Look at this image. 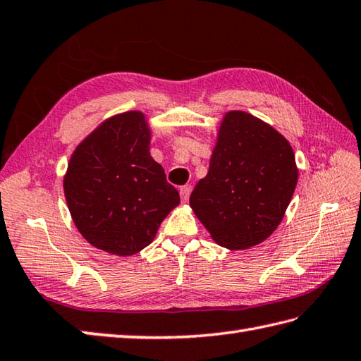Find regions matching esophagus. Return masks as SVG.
<instances>
[{"label":"esophagus","mask_w":361,"mask_h":361,"mask_svg":"<svg viewBox=\"0 0 361 361\" xmlns=\"http://www.w3.org/2000/svg\"><path fill=\"white\" fill-rule=\"evenodd\" d=\"M179 193H180V199H182V201L187 202L188 197H190V193H191V185H183V187H180Z\"/></svg>","instance_id":"34e87169"}]
</instances>
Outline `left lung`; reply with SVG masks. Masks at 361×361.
I'll return each mask as SVG.
<instances>
[{
	"label": "left lung",
	"instance_id": "1",
	"mask_svg": "<svg viewBox=\"0 0 361 361\" xmlns=\"http://www.w3.org/2000/svg\"><path fill=\"white\" fill-rule=\"evenodd\" d=\"M296 182L298 166L289 140L245 111H228L190 207L216 244L245 250L278 228Z\"/></svg>",
	"mask_w": 361,
	"mask_h": 361
}]
</instances>
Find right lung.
Masks as SVG:
<instances>
[{
    "label": "right lung",
    "instance_id": "add662e5",
    "mask_svg": "<svg viewBox=\"0 0 361 361\" xmlns=\"http://www.w3.org/2000/svg\"><path fill=\"white\" fill-rule=\"evenodd\" d=\"M151 128L142 111L106 120L78 143L63 178L77 230L99 250L139 253L180 202L149 154Z\"/></svg>",
    "mask_w": 361,
    "mask_h": 361
}]
</instances>
